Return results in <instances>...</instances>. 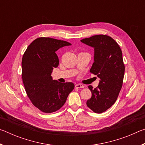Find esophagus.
<instances>
[{
	"mask_svg": "<svg viewBox=\"0 0 145 145\" xmlns=\"http://www.w3.org/2000/svg\"><path fill=\"white\" fill-rule=\"evenodd\" d=\"M75 87L77 88H83L84 86V85H82L81 84H76Z\"/></svg>",
	"mask_w": 145,
	"mask_h": 145,
	"instance_id": "34e87169",
	"label": "esophagus"
}]
</instances>
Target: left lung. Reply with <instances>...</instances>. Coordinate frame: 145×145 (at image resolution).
<instances>
[{"label":"left lung","mask_w":145,"mask_h":145,"mask_svg":"<svg viewBox=\"0 0 145 145\" xmlns=\"http://www.w3.org/2000/svg\"><path fill=\"white\" fill-rule=\"evenodd\" d=\"M94 48V63L90 72L100 78L99 86L88 88L92 93L88 107L96 113H102L116 102L121 89L125 66L120 46L111 37L95 35L80 40Z\"/></svg>","instance_id":"1"}]
</instances>
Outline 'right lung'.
<instances>
[{"label":"right lung","instance_id":"right-lung-1","mask_svg":"<svg viewBox=\"0 0 145 145\" xmlns=\"http://www.w3.org/2000/svg\"><path fill=\"white\" fill-rule=\"evenodd\" d=\"M71 45L63 40L39 38L28 46L23 56L22 77L27 95L34 106L45 113L62 107L74 89L73 83L59 82L51 76L59 63L56 52Z\"/></svg>","mask_w":145,"mask_h":145}]
</instances>
